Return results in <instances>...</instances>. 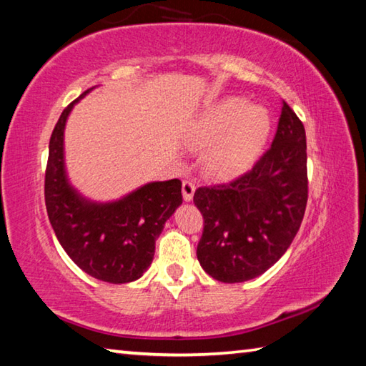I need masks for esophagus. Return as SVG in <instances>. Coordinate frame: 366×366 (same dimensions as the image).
Masks as SVG:
<instances>
[{"instance_id": "1", "label": "esophagus", "mask_w": 366, "mask_h": 366, "mask_svg": "<svg viewBox=\"0 0 366 366\" xmlns=\"http://www.w3.org/2000/svg\"><path fill=\"white\" fill-rule=\"evenodd\" d=\"M195 194V185L192 184L190 181H184L182 182V197L185 202H190L192 198H194Z\"/></svg>"}]
</instances>
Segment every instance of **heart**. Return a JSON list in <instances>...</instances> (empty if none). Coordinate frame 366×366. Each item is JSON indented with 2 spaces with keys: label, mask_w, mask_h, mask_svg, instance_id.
Masks as SVG:
<instances>
[{
  "label": "heart",
  "mask_w": 366,
  "mask_h": 366,
  "mask_svg": "<svg viewBox=\"0 0 366 366\" xmlns=\"http://www.w3.org/2000/svg\"><path fill=\"white\" fill-rule=\"evenodd\" d=\"M271 117L259 104L245 98L226 97L192 117L184 129L182 142L190 150H202V163L209 177L229 181L255 163L268 142Z\"/></svg>",
  "instance_id": "heart-1"
}]
</instances>
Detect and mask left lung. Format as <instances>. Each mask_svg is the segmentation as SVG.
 <instances>
[{"label":"left lung","mask_w":366,"mask_h":366,"mask_svg":"<svg viewBox=\"0 0 366 366\" xmlns=\"http://www.w3.org/2000/svg\"><path fill=\"white\" fill-rule=\"evenodd\" d=\"M307 198L305 129L284 103L271 148L250 172L195 190L194 203L205 221L197 247L202 268L227 284L263 274L292 244Z\"/></svg>","instance_id":"left-lung-1"}]
</instances>
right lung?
Wrapping results in <instances>:
<instances>
[{"mask_svg": "<svg viewBox=\"0 0 366 366\" xmlns=\"http://www.w3.org/2000/svg\"><path fill=\"white\" fill-rule=\"evenodd\" d=\"M97 86L67 107L49 139L45 203L61 247L80 269L95 280L126 284L142 277L153 262L154 242L181 207L179 179L140 185L121 198L97 202L74 187L67 176L64 131L74 107Z\"/></svg>", "mask_w": 366, "mask_h": 366, "instance_id": "1", "label": "right lung"}]
</instances>
